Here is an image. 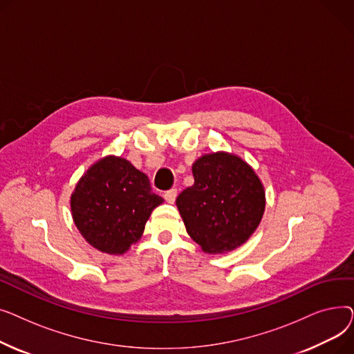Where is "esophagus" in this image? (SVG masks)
<instances>
[{"instance_id": "34e87169", "label": "esophagus", "mask_w": 354, "mask_h": 354, "mask_svg": "<svg viewBox=\"0 0 354 354\" xmlns=\"http://www.w3.org/2000/svg\"><path fill=\"white\" fill-rule=\"evenodd\" d=\"M165 199H166V202L167 203H174L175 202V199H176V196H178V189H169V191H166L165 192Z\"/></svg>"}]
</instances>
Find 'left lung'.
Wrapping results in <instances>:
<instances>
[{
  "label": "left lung",
  "instance_id": "left-lung-1",
  "mask_svg": "<svg viewBox=\"0 0 354 354\" xmlns=\"http://www.w3.org/2000/svg\"><path fill=\"white\" fill-rule=\"evenodd\" d=\"M194 185L176 207L188 235L207 254H227L250 239L266 211V191L252 166L230 152L202 155Z\"/></svg>",
  "mask_w": 354,
  "mask_h": 354
}]
</instances>
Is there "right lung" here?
<instances>
[{
  "label": "right lung",
  "mask_w": 354,
  "mask_h": 354,
  "mask_svg": "<svg viewBox=\"0 0 354 354\" xmlns=\"http://www.w3.org/2000/svg\"><path fill=\"white\" fill-rule=\"evenodd\" d=\"M163 198L149 178L122 156L107 155L83 174L70 196L74 225L100 252L122 255L142 238Z\"/></svg>",
  "instance_id": "obj_1"
}]
</instances>
